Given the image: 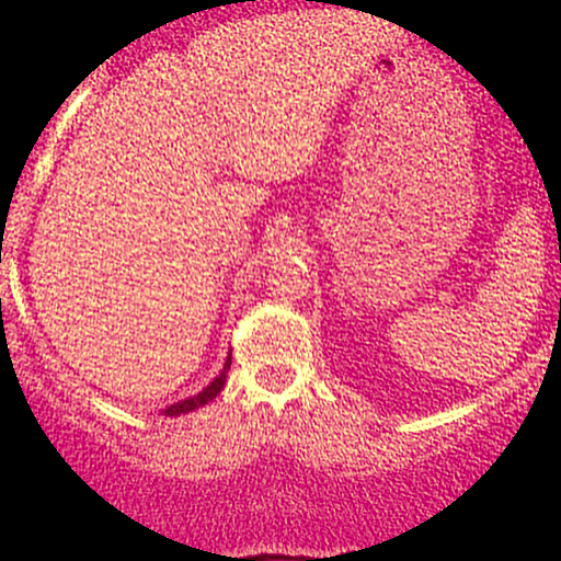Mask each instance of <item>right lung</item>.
Masks as SVG:
<instances>
[{
  "label": "right lung",
  "mask_w": 561,
  "mask_h": 561,
  "mask_svg": "<svg viewBox=\"0 0 561 561\" xmlns=\"http://www.w3.org/2000/svg\"><path fill=\"white\" fill-rule=\"evenodd\" d=\"M229 366H231V358H227V364H224V371L214 379V382L208 385V388H205L203 392H197V396L186 398V401H182V403L169 405V409H165L163 414H165V416H179V414H186V411H195L197 405H205L208 401H214L218 392H221L224 382H227V369H229Z\"/></svg>",
  "instance_id": "obj_1"
}]
</instances>
